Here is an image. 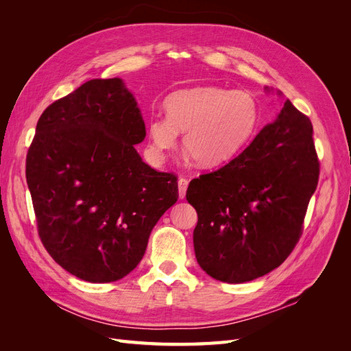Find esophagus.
Returning <instances> with one entry per match:
<instances>
[{"label": "esophagus", "mask_w": 351, "mask_h": 351, "mask_svg": "<svg viewBox=\"0 0 351 351\" xmlns=\"http://www.w3.org/2000/svg\"><path fill=\"white\" fill-rule=\"evenodd\" d=\"M189 182L184 177H180L178 178V196L180 199H184L186 197V190H187Z\"/></svg>", "instance_id": "1"}]
</instances>
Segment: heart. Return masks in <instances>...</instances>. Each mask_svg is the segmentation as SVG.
<instances>
[{"mask_svg":"<svg viewBox=\"0 0 351 351\" xmlns=\"http://www.w3.org/2000/svg\"><path fill=\"white\" fill-rule=\"evenodd\" d=\"M164 110L165 117L147 124L154 154L164 158L184 133V151L204 168L231 161L252 139L259 117L252 95L218 86L177 90L167 97Z\"/></svg>","mask_w":351,"mask_h":351,"instance_id":"b5f03b06","label":"heart"}]
</instances>
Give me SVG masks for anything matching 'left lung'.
<instances>
[{"instance_id":"obj_1","label":"left lung","mask_w":351,"mask_h":351,"mask_svg":"<svg viewBox=\"0 0 351 351\" xmlns=\"http://www.w3.org/2000/svg\"><path fill=\"white\" fill-rule=\"evenodd\" d=\"M312 134L311 120L285 99L277 119L239 156L190 182L195 254L212 278L247 282L293 252L319 178Z\"/></svg>"}]
</instances>
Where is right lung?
<instances>
[{
	"label": "right lung",
	"mask_w": 351,
	"mask_h": 351,
	"mask_svg": "<svg viewBox=\"0 0 351 351\" xmlns=\"http://www.w3.org/2000/svg\"><path fill=\"white\" fill-rule=\"evenodd\" d=\"M145 136L141 108L119 77L83 83L42 112L27 187L42 243L74 277L111 282L130 274L177 202V177L136 151Z\"/></svg>",
	"instance_id": "right-lung-1"
}]
</instances>
